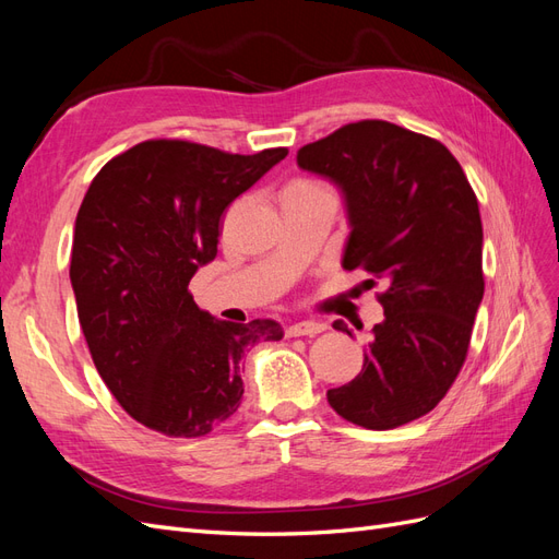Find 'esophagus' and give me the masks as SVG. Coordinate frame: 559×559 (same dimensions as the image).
I'll return each instance as SVG.
<instances>
[{
  "instance_id": "1",
  "label": "esophagus",
  "mask_w": 559,
  "mask_h": 559,
  "mask_svg": "<svg viewBox=\"0 0 559 559\" xmlns=\"http://www.w3.org/2000/svg\"><path fill=\"white\" fill-rule=\"evenodd\" d=\"M324 324H317V321H296L289 329H286V335L289 337H300V335H317L324 331Z\"/></svg>"
}]
</instances>
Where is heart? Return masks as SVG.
Here are the masks:
<instances>
[{
	"mask_svg": "<svg viewBox=\"0 0 559 559\" xmlns=\"http://www.w3.org/2000/svg\"><path fill=\"white\" fill-rule=\"evenodd\" d=\"M298 183H306V181H298Z\"/></svg>",
	"mask_w": 559,
	"mask_h": 559,
	"instance_id": "obj_1",
	"label": "heart"
}]
</instances>
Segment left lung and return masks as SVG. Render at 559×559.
<instances>
[{"label": "left lung", "mask_w": 559, "mask_h": 559, "mask_svg": "<svg viewBox=\"0 0 559 559\" xmlns=\"http://www.w3.org/2000/svg\"><path fill=\"white\" fill-rule=\"evenodd\" d=\"M296 160L345 195L343 267L384 282L361 373L326 399L364 429L408 425L436 408L466 359L485 292L478 198L441 142L386 121L343 126ZM333 329L352 335L341 319Z\"/></svg>", "instance_id": "8db88e82"}]
</instances>
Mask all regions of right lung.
<instances>
[{"label":"right lung","instance_id":"obj_1","mask_svg":"<svg viewBox=\"0 0 559 559\" xmlns=\"http://www.w3.org/2000/svg\"><path fill=\"white\" fill-rule=\"evenodd\" d=\"M286 154L148 140L95 175L70 280L97 373L140 425L175 438L214 431L240 408L247 347L282 341L275 319L233 324L200 310L189 282L214 261L226 207Z\"/></svg>","mask_w":559,"mask_h":559}]
</instances>
